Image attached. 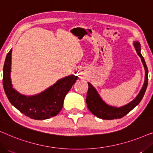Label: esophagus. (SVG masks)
Segmentation results:
<instances>
[{"instance_id": "1", "label": "esophagus", "mask_w": 153, "mask_h": 153, "mask_svg": "<svg viewBox=\"0 0 153 153\" xmlns=\"http://www.w3.org/2000/svg\"><path fill=\"white\" fill-rule=\"evenodd\" d=\"M79 75H80V76H81V77H85L86 76V72H85V70H81V71H80V72H79Z\"/></svg>"}]
</instances>
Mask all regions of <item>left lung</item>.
<instances>
[{
    "instance_id": "obj_1",
    "label": "left lung",
    "mask_w": 153,
    "mask_h": 153,
    "mask_svg": "<svg viewBox=\"0 0 153 153\" xmlns=\"http://www.w3.org/2000/svg\"><path fill=\"white\" fill-rule=\"evenodd\" d=\"M134 45L137 54L141 58L142 63L145 68V81H144L143 87L140 91V93L138 94L137 97L133 101L129 102L126 105L121 106V107H115V106H111L106 104L102 100L95 88L91 83H88V90L86 100H85L87 106L90 111L95 116H97V118L104 119V120H113V119L123 118L129 112H130L136 106H137L143 99L148 85V70L145 60L141 53V45L139 42H135L134 43Z\"/></svg>"
}]
</instances>
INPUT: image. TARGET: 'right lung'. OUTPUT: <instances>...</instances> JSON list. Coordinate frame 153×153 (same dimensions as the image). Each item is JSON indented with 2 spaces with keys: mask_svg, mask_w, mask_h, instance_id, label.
I'll use <instances>...</instances> for the list:
<instances>
[{
  "mask_svg": "<svg viewBox=\"0 0 153 153\" xmlns=\"http://www.w3.org/2000/svg\"><path fill=\"white\" fill-rule=\"evenodd\" d=\"M12 52L11 49L6 56L3 79L4 91L10 103L25 116L35 120H45L56 116L62 109L65 97L76 82L77 76L70 75L60 79L38 95H22L12 88L10 79Z\"/></svg>",
  "mask_w": 153,
  "mask_h": 153,
  "instance_id": "add662e5",
  "label": "right lung"
}]
</instances>
